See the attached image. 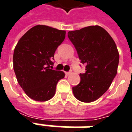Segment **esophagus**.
Listing matches in <instances>:
<instances>
[{"label":"esophagus","mask_w":132,"mask_h":132,"mask_svg":"<svg viewBox=\"0 0 132 132\" xmlns=\"http://www.w3.org/2000/svg\"><path fill=\"white\" fill-rule=\"evenodd\" d=\"M65 73H66V75H69L71 73V71H68V72H65Z\"/></svg>","instance_id":"34e87169"}]
</instances>
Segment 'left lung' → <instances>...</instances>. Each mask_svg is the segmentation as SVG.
<instances>
[{
  "mask_svg": "<svg viewBox=\"0 0 132 132\" xmlns=\"http://www.w3.org/2000/svg\"><path fill=\"white\" fill-rule=\"evenodd\" d=\"M68 37L86 66V73H80V83L72 88L73 95L81 102H93L108 90L117 73L119 55L115 42L98 25L70 31Z\"/></svg>",
  "mask_w": 132,
  "mask_h": 132,
  "instance_id": "left-lung-1",
  "label": "left lung"
}]
</instances>
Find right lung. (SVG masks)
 I'll list each match as a JSON object with an SVG mask.
<instances>
[{
	"label": "right lung",
	"instance_id": "1",
	"mask_svg": "<svg viewBox=\"0 0 132 132\" xmlns=\"http://www.w3.org/2000/svg\"><path fill=\"white\" fill-rule=\"evenodd\" d=\"M66 31L38 24L22 37L13 54V69L19 85L31 99L44 102L54 97L63 71L52 69L54 56Z\"/></svg>",
	"mask_w": 132,
	"mask_h": 132
}]
</instances>
